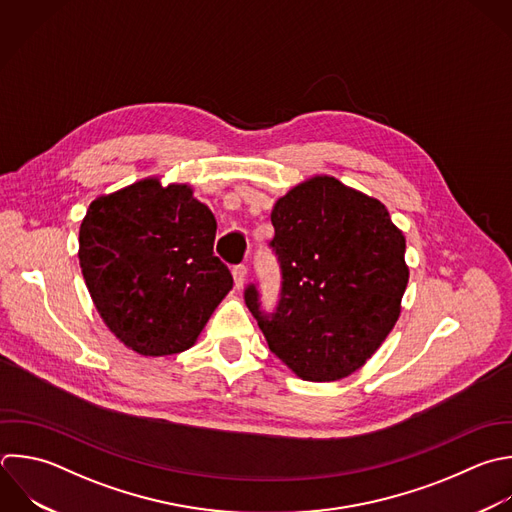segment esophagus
<instances>
[{
    "instance_id": "1",
    "label": "esophagus",
    "mask_w": 512,
    "mask_h": 512,
    "mask_svg": "<svg viewBox=\"0 0 512 512\" xmlns=\"http://www.w3.org/2000/svg\"><path fill=\"white\" fill-rule=\"evenodd\" d=\"M232 276H234V284L238 288H242L244 282H246V276H248V268L244 264H238V266L232 268Z\"/></svg>"
}]
</instances>
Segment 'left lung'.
<instances>
[{
	"mask_svg": "<svg viewBox=\"0 0 512 512\" xmlns=\"http://www.w3.org/2000/svg\"><path fill=\"white\" fill-rule=\"evenodd\" d=\"M270 220L278 302L266 312L258 284L246 286L244 302L270 350L300 378H344L398 320L408 284L404 236L378 200L330 176L292 188Z\"/></svg>",
	"mask_w": 512,
	"mask_h": 512,
	"instance_id": "obj_1",
	"label": "left lung"
}]
</instances>
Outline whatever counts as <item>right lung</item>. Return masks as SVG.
Segmentation results:
<instances>
[{"label": "right lung", "mask_w": 512, "mask_h": 512, "mask_svg": "<svg viewBox=\"0 0 512 512\" xmlns=\"http://www.w3.org/2000/svg\"><path fill=\"white\" fill-rule=\"evenodd\" d=\"M214 238V214L186 184L140 180L90 204L80 228L82 274L128 348L166 356L196 342L232 288Z\"/></svg>", "instance_id": "add662e5"}]
</instances>
